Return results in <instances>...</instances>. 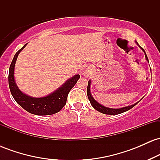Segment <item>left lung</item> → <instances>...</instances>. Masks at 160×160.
Masks as SVG:
<instances>
[{"instance_id":"8db88e82","label":"left lung","mask_w":160,"mask_h":160,"mask_svg":"<svg viewBox=\"0 0 160 160\" xmlns=\"http://www.w3.org/2000/svg\"><path fill=\"white\" fill-rule=\"evenodd\" d=\"M136 43H137V42H136ZM137 44L138 45V43H137ZM139 47H140V46H139ZM140 48L142 49L143 52H144L145 58H146V59L148 61V56H147L146 52H145L144 49L143 48H141V47H140ZM90 85H91V80H89V82H88V86H87V96H88V98H89V102H90L92 106V107L94 108L96 110V111L101 112V113H104V114H109V115L120 114V113H123V112L127 111H128V110L131 109V108H132L134 106L136 105V104L139 102H137V103L134 104H132V105L127 106V107H124V108H107V107H104V106L102 105L101 104H99L98 102H97L96 101H95L94 99V98L92 96V94L90 92Z\"/></svg>"}]
</instances>
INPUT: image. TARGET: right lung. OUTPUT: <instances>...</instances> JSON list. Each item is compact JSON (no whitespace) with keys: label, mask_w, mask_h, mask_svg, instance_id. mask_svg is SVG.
Here are the masks:
<instances>
[{"label":"right lung","mask_w":160,"mask_h":160,"mask_svg":"<svg viewBox=\"0 0 160 160\" xmlns=\"http://www.w3.org/2000/svg\"><path fill=\"white\" fill-rule=\"evenodd\" d=\"M26 45L27 43L16 53L10 66L8 80L11 94L16 102L23 109L33 114L45 116L58 113L65 105L68 95L71 89L77 83L80 78V75H74L73 78L67 80L61 87H59L57 90L54 91L47 96L42 97V98H33V97L28 96L20 91L14 79V69H15V64L18 55L25 48Z\"/></svg>","instance_id":"obj_1"}]
</instances>
